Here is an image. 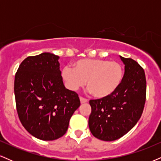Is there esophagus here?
<instances>
[{
  "label": "esophagus",
  "mask_w": 161,
  "mask_h": 161,
  "mask_svg": "<svg viewBox=\"0 0 161 161\" xmlns=\"http://www.w3.org/2000/svg\"><path fill=\"white\" fill-rule=\"evenodd\" d=\"M80 102L81 104H85V103L88 102V100L83 97H80Z\"/></svg>",
  "instance_id": "obj_1"
}]
</instances>
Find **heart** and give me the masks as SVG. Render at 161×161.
<instances>
[{
    "instance_id": "heart-1",
    "label": "heart",
    "mask_w": 161,
    "mask_h": 161,
    "mask_svg": "<svg viewBox=\"0 0 161 161\" xmlns=\"http://www.w3.org/2000/svg\"><path fill=\"white\" fill-rule=\"evenodd\" d=\"M62 75L71 90H76L86 81L92 95L103 98L112 95L121 85L124 69L121 64L101 59L85 58L73 64V69L65 66Z\"/></svg>"
}]
</instances>
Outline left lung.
I'll use <instances>...</instances> for the list:
<instances>
[{"label":"left lung","mask_w":161,"mask_h":161,"mask_svg":"<svg viewBox=\"0 0 161 161\" xmlns=\"http://www.w3.org/2000/svg\"><path fill=\"white\" fill-rule=\"evenodd\" d=\"M120 59L125 73L119 88L110 96L89 101L90 131L103 141H114L130 131L139 120L145 104L144 69L132 58Z\"/></svg>","instance_id":"left-lung-1"}]
</instances>
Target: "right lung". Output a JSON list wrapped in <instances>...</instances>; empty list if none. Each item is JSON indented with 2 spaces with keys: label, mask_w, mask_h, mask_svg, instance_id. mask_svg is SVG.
<instances>
[{
  "label": "right lung",
  "mask_w": 161,
  "mask_h": 161,
  "mask_svg": "<svg viewBox=\"0 0 161 161\" xmlns=\"http://www.w3.org/2000/svg\"><path fill=\"white\" fill-rule=\"evenodd\" d=\"M58 59L51 53L28 57L14 80L19 120L32 136L44 141L64 136L72 115L80 106L78 94L64 86Z\"/></svg>",
  "instance_id": "1"
}]
</instances>
